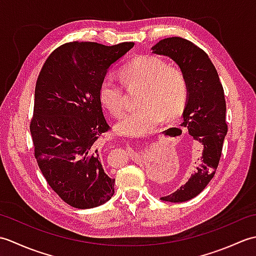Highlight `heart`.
Listing matches in <instances>:
<instances>
[{"instance_id":"1","label":"heart","mask_w":256,"mask_h":256,"mask_svg":"<svg viewBox=\"0 0 256 256\" xmlns=\"http://www.w3.org/2000/svg\"><path fill=\"white\" fill-rule=\"evenodd\" d=\"M121 77L128 86H140V108L128 113L116 125V131L128 138H144L155 132L164 116L174 120L182 114L188 99L186 78L179 69L170 68L160 57L142 56L122 68ZM99 100L113 116L125 111L123 86L111 76L103 78Z\"/></svg>"}]
</instances>
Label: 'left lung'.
<instances>
[{
	"instance_id": "8db88e82",
	"label": "left lung",
	"mask_w": 256,
	"mask_h": 256,
	"mask_svg": "<svg viewBox=\"0 0 256 256\" xmlns=\"http://www.w3.org/2000/svg\"><path fill=\"white\" fill-rule=\"evenodd\" d=\"M150 50L156 55L175 62L186 78L188 99L182 126L202 146L199 164L186 184L175 192L160 198L165 202H184L202 192L219 165L228 132L224 92L210 58L192 42L182 37L164 38Z\"/></svg>"
}]
</instances>
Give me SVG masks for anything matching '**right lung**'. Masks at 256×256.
Here are the masks:
<instances>
[{"label": "right lung", "instance_id": "obj_1", "mask_svg": "<svg viewBox=\"0 0 256 256\" xmlns=\"http://www.w3.org/2000/svg\"><path fill=\"white\" fill-rule=\"evenodd\" d=\"M133 46L70 42L47 58L38 76L30 126L35 158L52 189L74 208H94L114 194L116 179L104 172L98 142L110 128L99 86Z\"/></svg>", "mask_w": 256, "mask_h": 256}]
</instances>
